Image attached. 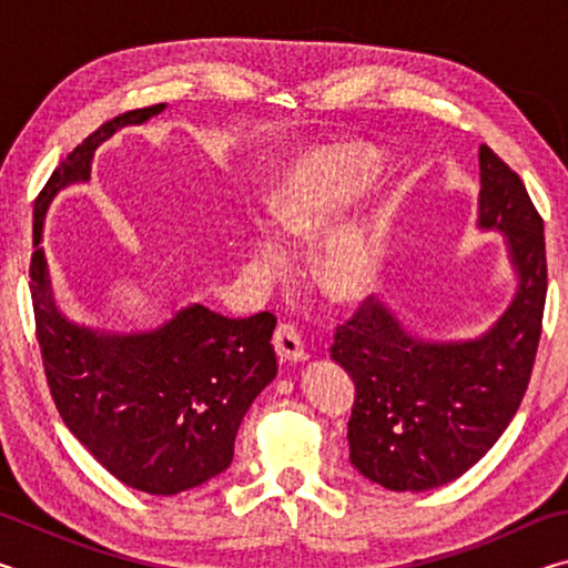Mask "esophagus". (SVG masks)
<instances>
[{"mask_svg":"<svg viewBox=\"0 0 568 568\" xmlns=\"http://www.w3.org/2000/svg\"><path fill=\"white\" fill-rule=\"evenodd\" d=\"M273 345H275V353L281 355V361L297 363L307 358L301 333H297L293 323H277V328L273 333Z\"/></svg>","mask_w":568,"mask_h":568,"instance_id":"1","label":"esophagus"}]
</instances>
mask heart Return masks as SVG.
I'll use <instances>...</instances> for the list:
<instances>
[{"label": "heart", "mask_w": 568, "mask_h": 568, "mask_svg": "<svg viewBox=\"0 0 568 568\" xmlns=\"http://www.w3.org/2000/svg\"><path fill=\"white\" fill-rule=\"evenodd\" d=\"M381 172V155L363 142H333L305 150L283 172L273 192V220L285 235H313L371 190ZM257 253L283 257V237L257 227ZM378 245L361 225H345L325 240L315 255V273L325 291L341 301L361 297L376 285Z\"/></svg>", "instance_id": "b5f03b06"}]
</instances>
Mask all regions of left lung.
<instances>
[{
  "instance_id": "1",
  "label": "left lung",
  "mask_w": 568,
  "mask_h": 568,
  "mask_svg": "<svg viewBox=\"0 0 568 568\" xmlns=\"http://www.w3.org/2000/svg\"><path fill=\"white\" fill-rule=\"evenodd\" d=\"M480 227H498L518 271V293L484 338L423 343L373 297H363L331 345L355 383L351 464L390 491L456 480L491 448L531 381L546 305L544 220L526 185L480 145Z\"/></svg>"
}]
</instances>
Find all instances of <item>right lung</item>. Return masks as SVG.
Returning a JSON list of instances; mask_svg holds the SVG:
<instances>
[{"label":"right lung","instance_id":"right-lung-1","mask_svg":"<svg viewBox=\"0 0 568 568\" xmlns=\"http://www.w3.org/2000/svg\"><path fill=\"white\" fill-rule=\"evenodd\" d=\"M162 108L118 114L57 165L34 203V245L54 192L90 178L100 142ZM30 291L54 406L114 478L152 496H175L233 464L240 420L277 373L273 313L227 318L192 305L155 333L102 335L57 311L42 247L32 253Z\"/></svg>","mask_w":568,"mask_h":568}]
</instances>
